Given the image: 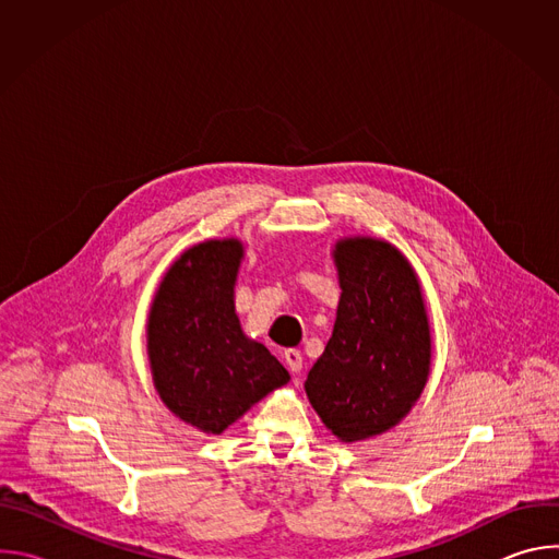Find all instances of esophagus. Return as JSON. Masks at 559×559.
I'll return each mask as SVG.
<instances>
[{"mask_svg":"<svg viewBox=\"0 0 559 559\" xmlns=\"http://www.w3.org/2000/svg\"><path fill=\"white\" fill-rule=\"evenodd\" d=\"M283 358H285V365L289 367L292 373H300V369H302V354L298 349H285Z\"/></svg>","mask_w":559,"mask_h":559,"instance_id":"34e87169","label":"esophagus"}]
</instances>
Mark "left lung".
Returning <instances> with one entry per match:
<instances>
[{
  "label": "left lung",
  "instance_id": "1",
  "mask_svg": "<svg viewBox=\"0 0 559 559\" xmlns=\"http://www.w3.org/2000/svg\"><path fill=\"white\" fill-rule=\"evenodd\" d=\"M334 263L343 289L336 323L305 391L338 440L358 442L389 431L418 403L431 332L420 281L391 243L341 238Z\"/></svg>",
  "mask_w": 559,
  "mask_h": 559
}]
</instances>
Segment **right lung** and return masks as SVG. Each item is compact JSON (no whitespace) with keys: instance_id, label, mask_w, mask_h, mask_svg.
Returning <instances> with one entry per match:
<instances>
[{"instance_id":"right-lung-1","label":"right lung","mask_w":559,"mask_h":559,"mask_svg":"<svg viewBox=\"0 0 559 559\" xmlns=\"http://www.w3.org/2000/svg\"><path fill=\"white\" fill-rule=\"evenodd\" d=\"M243 261L238 238L186 250L158 285L147 316V358L164 405L203 433H223L289 382L270 349L248 338L234 311Z\"/></svg>"}]
</instances>
